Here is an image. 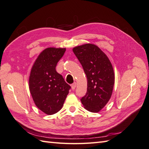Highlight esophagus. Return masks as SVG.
I'll return each mask as SVG.
<instances>
[{
	"label": "esophagus",
	"mask_w": 149,
	"mask_h": 149,
	"mask_svg": "<svg viewBox=\"0 0 149 149\" xmlns=\"http://www.w3.org/2000/svg\"><path fill=\"white\" fill-rule=\"evenodd\" d=\"M71 86L72 89H74L76 88V83H74L72 84L71 85Z\"/></svg>",
	"instance_id": "1"
}]
</instances>
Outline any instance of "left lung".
<instances>
[{
    "label": "left lung",
    "instance_id": "left-lung-1",
    "mask_svg": "<svg viewBox=\"0 0 149 149\" xmlns=\"http://www.w3.org/2000/svg\"><path fill=\"white\" fill-rule=\"evenodd\" d=\"M87 77V93L81 99L84 108L98 112L109 101L114 88L113 67L106 54L96 45L87 43L73 48Z\"/></svg>",
    "mask_w": 149,
    "mask_h": 149
}]
</instances>
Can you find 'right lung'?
Listing matches in <instances>:
<instances>
[{
	"instance_id": "1",
	"label": "right lung",
	"mask_w": 149,
	"mask_h": 149,
	"mask_svg": "<svg viewBox=\"0 0 149 149\" xmlns=\"http://www.w3.org/2000/svg\"><path fill=\"white\" fill-rule=\"evenodd\" d=\"M65 51V48L45 49L31 69L29 81L31 95L36 106L48 115L61 110L71 88L56 71L58 62Z\"/></svg>"
}]
</instances>
